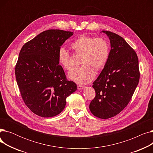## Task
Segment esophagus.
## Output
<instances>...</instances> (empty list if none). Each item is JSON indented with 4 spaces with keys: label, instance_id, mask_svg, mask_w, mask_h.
<instances>
[{
    "label": "esophagus",
    "instance_id": "34e87169",
    "mask_svg": "<svg viewBox=\"0 0 153 153\" xmlns=\"http://www.w3.org/2000/svg\"><path fill=\"white\" fill-rule=\"evenodd\" d=\"M85 86H84V85H77V89L79 90H82V89H85Z\"/></svg>",
    "mask_w": 153,
    "mask_h": 153
}]
</instances>
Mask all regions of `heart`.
Masks as SVG:
<instances>
[{"label": "heart", "instance_id": "b5f03b06", "mask_svg": "<svg viewBox=\"0 0 153 153\" xmlns=\"http://www.w3.org/2000/svg\"><path fill=\"white\" fill-rule=\"evenodd\" d=\"M72 49L77 54H81L80 63L82 65L72 69L68 74L69 78L79 84L90 82L95 76L93 69L99 70L107 64L110 55L108 42L102 38H95L87 35H81L71 44ZM58 60L65 70L72 68L69 52L61 47L58 53Z\"/></svg>", "mask_w": 153, "mask_h": 153}]
</instances>
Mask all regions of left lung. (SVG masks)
<instances>
[{
    "label": "left lung",
    "mask_w": 153,
    "mask_h": 153,
    "mask_svg": "<svg viewBox=\"0 0 153 153\" xmlns=\"http://www.w3.org/2000/svg\"><path fill=\"white\" fill-rule=\"evenodd\" d=\"M109 38L108 61L93 82L95 97L89 105L92 114L107 119L121 112L129 103L140 80L138 58L134 50L118 35L102 31Z\"/></svg>",
    "instance_id": "left-lung-1"
}]
</instances>
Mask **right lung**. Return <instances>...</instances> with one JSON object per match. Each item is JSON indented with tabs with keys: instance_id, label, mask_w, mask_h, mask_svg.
<instances>
[{
	"instance_id": "obj_1",
	"label": "right lung",
	"mask_w": 153,
	"mask_h": 153,
	"mask_svg": "<svg viewBox=\"0 0 153 153\" xmlns=\"http://www.w3.org/2000/svg\"><path fill=\"white\" fill-rule=\"evenodd\" d=\"M73 32L61 30L43 31L23 46L15 66V76L25 105L39 117L59 114L66 99L77 90L59 65L58 53Z\"/></svg>"
}]
</instances>
